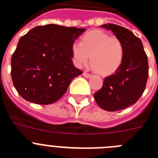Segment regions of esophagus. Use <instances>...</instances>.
<instances>
[{"mask_svg": "<svg viewBox=\"0 0 158 158\" xmlns=\"http://www.w3.org/2000/svg\"><path fill=\"white\" fill-rule=\"evenodd\" d=\"M83 76L85 77V78H89L90 77H92V74H90V73H88L87 72H84L83 73Z\"/></svg>", "mask_w": 158, "mask_h": 158, "instance_id": "1", "label": "esophagus"}]
</instances>
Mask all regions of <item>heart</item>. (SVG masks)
Returning <instances> with one entry per match:
<instances>
[{"label":"heart","mask_w":158,"mask_h":158,"mask_svg":"<svg viewBox=\"0 0 158 158\" xmlns=\"http://www.w3.org/2000/svg\"><path fill=\"white\" fill-rule=\"evenodd\" d=\"M73 62L77 66L89 62L102 74L111 73L118 69L123 59L124 47L119 38L109 35L100 30L89 31L82 38L81 43L72 46Z\"/></svg>","instance_id":"b5f03b06"}]
</instances>
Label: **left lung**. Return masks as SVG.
<instances>
[{"mask_svg":"<svg viewBox=\"0 0 158 158\" xmlns=\"http://www.w3.org/2000/svg\"><path fill=\"white\" fill-rule=\"evenodd\" d=\"M111 30L123 44V59L113 74L104 78L103 86L94 94L99 106L107 111L127 108L144 93L149 76L148 58L139 38L128 29L113 23L101 25Z\"/></svg>","mask_w":158,"mask_h":158,"instance_id":"left-lung-1","label":"left lung"}]
</instances>
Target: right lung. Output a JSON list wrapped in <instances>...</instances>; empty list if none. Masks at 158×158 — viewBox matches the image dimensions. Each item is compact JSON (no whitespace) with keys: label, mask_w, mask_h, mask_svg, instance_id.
I'll return each mask as SVG.
<instances>
[{"label":"right lung","mask_w":158,"mask_h":158,"mask_svg":"<svg viewBox=\"0 0 158 158\" xmlns=\"http://www.w3.org/2000/svg\"><path fill=\"white\" fill-rule=\"evenodd\" d=\"M85 29L57 24L38 26L22 36L11 59L14 87L24 100L51 104L82 73L72 62V46Z\"/></svg>","instance_id":"right-lung-1"}]
</instances>
